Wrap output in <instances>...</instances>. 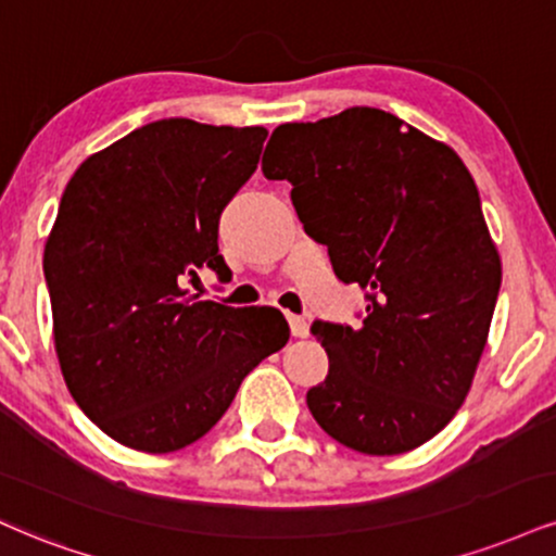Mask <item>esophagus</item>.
<instances>
[{
	"label": "esophagus",
	"instance_id": "esophagus-1",
	"mask_svg": "<svg viewBox=\"0 0 556 556\" xmlns=\"http://www.w3.org/2000/svg\"><path fill=\"white\" fill-rule=\"evenodd\" d=\"M287 324H290L292 337H298V339L307 337V320L303 316H295V313H287Z\"/></svg>",
	"mask_w": 556,
	"mask_h": 556
}]
</instances>
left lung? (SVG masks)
<instances>
[{
    "instance_id": "obj_1",
    "label": "left lung",
    "mask_w": 556,
    "mask_h": 556,
    "mask_svg": "<svg viewBox=\"0 0 556 556\" xmlns=\"http://www.w3.org/2000/svg\"><path fill=\"white\" fill-rule=\"evenodd\" d=\"M261 170L290 180L333 274L367 292L359 329L313 324L329 376L307 409L352 451H414L469 396L503 282L471 173L447 144L363 105L277 126Z\"/></svg>"
}]
</instances>
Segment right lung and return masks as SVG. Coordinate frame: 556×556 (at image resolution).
<instances>
[{"mask_svg": "<svg viewBox=\"0 0 556 556\" xmlns=\"http://www.w3.org/2000/svg\"><path fill=\"white\" fill-rule=\"evenodd\" d=\"M264 126L163 118L85 160L43 251L53 346L72 399L109 438L173 453L204 438L290 326L186 290L219 214L256 170ZM261 313V311H258Z\"/></svg>", "mask_w": 556, "mask_h": 556, "instance_id": "obj_1", "label": "right lung"}]
</instances>
